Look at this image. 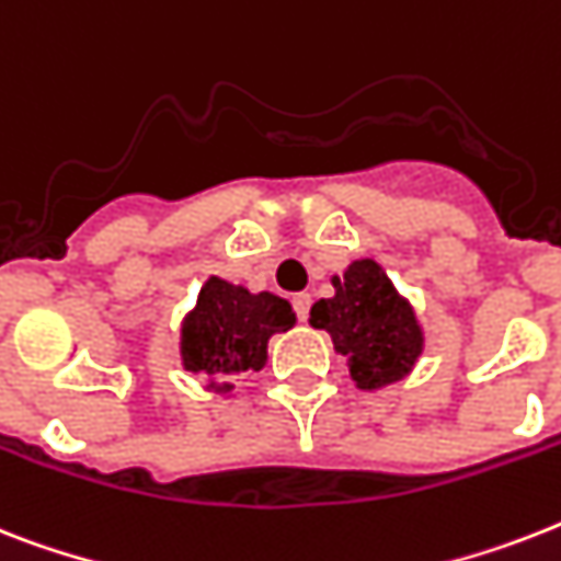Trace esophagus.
Wrapping results in <instances>:
<instances>
[{
	"mask_svg": "<svg viewBox=\"0 0 561 561\" xmlns=\"http://www.w3.org/2000/svg\"><path fill=\"white\" fill-rule=\"evenodd\" d=\"M290 302H294V311H296V317H299V320H308V311H311V294H294V299H290Z\"/></svg>",
	"mask_w": 561,
	"mask_h": 561,
	"instance_id": "obj_1",
	"label": "esophagus"
}]
</instances>
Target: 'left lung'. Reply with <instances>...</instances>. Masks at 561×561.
<instances>
[{
    "mask_svg": "<svg viewBox=\"0 0 561 561\" xmlns=\"http://www.w3.org/2000/svg\"><path fill=\"white\" fill-rule=\"evenodd\" d=\"M334 296L313 302L311 325L331 334L357 389L375 391L409 375L423 352L421 322L375 259L331 276Z\"/></svg>",
    "mask_w": 561,
    "mask_h": 561,
    "instance_id": "left-lung-1",
    "label": "left lung"
}]
</instances>
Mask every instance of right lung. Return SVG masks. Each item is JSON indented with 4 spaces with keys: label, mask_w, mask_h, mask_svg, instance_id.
Here are the masks:
<instances>
[{
    "label": "right lung",
    "mask_w": 561,
    "mask_h": 561,
    "mask_svg": "<svg viewBox=\"0 0 561 561\" xmlns=\"http://www.w3.org/2000/svg\"><path fill=\"white\" fill-rule=\"evenodd\" d=\"M296 313L276 294H250L233 282L209 276L195 308L181 322V363L207 375L216 394L233 391V377L267 363V340L294 328Z\"/></svg>",
    "instance_id": "add662e5"
}]
</instances>
